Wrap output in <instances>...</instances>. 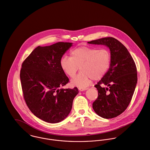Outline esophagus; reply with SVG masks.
I'll use <instances>...</instances> for the list:
<instances>
[{"label": "esophagus", "instance_id": "esophagus-1", "mask_svg": "<svg viewBox=\"0 0 150 150\" xmlns=\"http://www.w3.org/2000/svg\"><path fill=\"white\" fill-rule=\"evenodd\" d=\"M78 89L79 91H85V90H86L88 89V88H78Z\"/></svg>", "mask_w": 150, "mask_h": 150}]
</instances>
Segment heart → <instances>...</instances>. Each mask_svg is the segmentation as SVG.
I'll return each instance as SVG.
<instances>
[{"label": "heart", "mask_w": 150, "mask_h": 150, "mask_svg": "<svg viewBox=\"0 0 150 150\" xmlns=\"http://www.w3.org/2000/svg\"><path fill=\"white\" fill-rule=\"evenodd\" d=\"M110 62L111 54L107 49L83 46L72 50L69 58L62 57L60 66L64 72L71 78L75 76L79 68L81 72L71 81V84L85 88L90 85L92 81L99 79L107 74Z\"/></svg>", "instance_id": "heart-1"}]
</instances>
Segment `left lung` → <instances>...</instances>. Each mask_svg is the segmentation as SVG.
Masks as SVG:
<instances>
[{
	"mask_svg": "<svg viewBox=\"0 0 150 150\" xmlns=\"http://www.w3.org/2000/svg\"><path fill=\"white\" fill-rule=\"evenodd\" d=\"M88 43L105 45L111 52L110 68L94 86L98 97L93 103V108L103 118L117 117L126 110L132 100L137 82L136 64L126 47L114 38H103Z\"/></svg>",
	"mask_w": 150,
	"mask_h": 150,
	"instance_id": "left-lung-1",
	"label": "left lung"
}]
</instances>
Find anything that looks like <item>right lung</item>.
Returning a JSON list of instances; mask_svg holds the SVG:
<instances>
[{"mask_svg": "<svg viewBox=\"0 0 150 150\" xmlns=\"http://www.w3.org/2000/svg\"><path fill=\"white\" fill-rule=\"evenodd\" d=\"M72 43L58 42L35 48L22 64L20 79L25 101L38 118L49 123L64 120L79 91L59 89L69 81L60 66Z\"/></svg>", "mask_w": 150, "mask_h": 150, "instance_id": "add662e5", "label": "right lung"}]
</instances>
